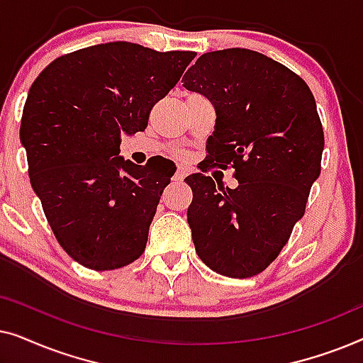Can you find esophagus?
I'll use <instances>...</instances> for the list:
<instances>
[{
  "instance_id": "1",
  "label": "esophagus",
  "mask_w": 363,
  "mask_h": 363,
  "mask_svg": "<svg viewBox=\"0 0 363 363\" xmlns=\"http://www.w3.org/2000/svg\"><path fill=\"white\" fill-rule=\"evenodd\" d=\"M186 177V168L183 167H178V170L175 172V175H173V178H175L177 182H183V178Z\"/></svg>"
}]
</instances>
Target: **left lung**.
<instances>
[{
    "instance_id": "left-lung-1",
    "label": "left lung",
    "mask_w": 363,
    "mask_h": 363,
    "mask_svg": "<svg viewBox=\"0 0 363 363\" xmlns=\"http://www.w3.org/2000/svg\"><path fill=\"white\" fill-rule=\"evenodd\" d=\"M182 82L215 107L206 162L231 165L238 178L236 188L205 173L185 178L195 250L218 274L256 276L284 247L320 175L324 130L314 96L291 69L241 48L203 54Z\"/></svg>"
}]
</instances>
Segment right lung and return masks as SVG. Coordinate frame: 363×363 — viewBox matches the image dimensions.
Wrapping results in <instances>:
<instances>
[{
  "mask_svg": "<svg viewBox=\"0 0 363 363\" xmlns=\"http://www.w3.org/2000/svg\"><path fill=\"white\" fill-rule=\"evenodd\" d=\"M195 56L97 44L54 59L29 89L19 128L29 180L59 245L84 267L117 269L145 250L177 167L163 157L125 160L121 135L145 130Z\"/></svg>",
  "mask_w": 363,
  "mask_h": 363,
  "instance_id": "obj_1",
  "label": "right lung"
}]
</instances>
